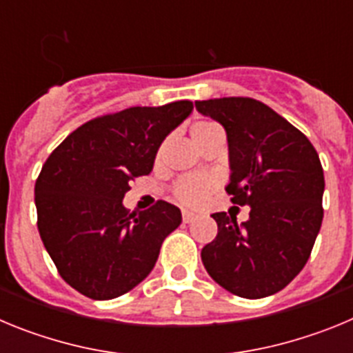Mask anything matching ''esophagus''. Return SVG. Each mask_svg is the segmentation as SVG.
Listing matches in <instances>:
<instances>
[{"instance_id": "1", "label": "esophagus", "mask_w": 353, "mask_h": 353, "mask_svg": "<svg viewBox=\"0 0 353 353\" xmlns=\"http://www.w3.org/2000/svg\"><path fill=\"white\" fill-rule=\"evenodd\" d=\"M182 219H183V223H192V221L196 219V214H194V212L183 210V214H182Z\"/></svg>"}]
</instances>
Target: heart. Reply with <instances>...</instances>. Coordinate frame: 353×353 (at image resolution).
Returning <instances> with one entry per match:
<instances>
[{
	"instance_id": "b5f03b06",
	"label": "heart",
	"mask_w": 353,
	"mask_h": 353,
	"mask_svg": "<svg viewBox=\"0 0 353 353\" xmlns=\"http://www.w3.org/2000/svg\"><path fill=\"white\" fill-rule=\"evenodd\" d=\"M219 127L212 121H198L191 129L192 141L196 145H201L212 132H217ZM215 180L212 176H203V174H192L185 176L174 185V198L179 199L182 205L187 207H201L215 189Z\"/></svg>"
}]
</instances>
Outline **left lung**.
Masks as SVG:
<instances>
[{"instance_id":"1","label":"left lung","mask_w":353,"mask_h":353,"mask_svg":"<svg viewBox=\"0 0 353 353\" xmlns=\"http://www.w3.org/2000/svg\"><path fill=\"white\" fill-rule=\"evenodd\" d=\"M196 109L226 130V192L232 203L251 207L242 224L226 212L212 214L217 236L201 249V261L233 295L269 297L304 269L322 226L320 157L301 130L260 101L224 97L198 101Z\"/></svg>"}]
</instances>
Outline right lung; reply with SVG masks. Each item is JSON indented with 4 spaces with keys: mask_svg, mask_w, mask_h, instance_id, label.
I'll return each instance as SVG.
<instances>
[{
    "mask_svg": "<svg viewBox=\"0 0 353 353\" xmlns=\"http://www.w3.org/2000/svg\"><path fill=\"white\" fill-rule=\"evenodd\" d=\"M191 113V101L123 109L86 121L49 155L35 183L37 226L72 288L109 301L152 272L164 239L182 223L180 208L161 199L129 214L121 199Z\"/></svg>",
    "mask_w": 353,
    "mask_h": 353,
    "instance_id": "add662e5",
    "label": "right lung"
}]
</instances>
